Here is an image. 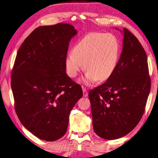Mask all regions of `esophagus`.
Segmentation results:
<instances>
[{"mask_svg":"<svg viewBox=\"0 0 158 158\" xmlns=\"http://www.w3.org/2000/svg\"><path fill=\"white\" fill-rule=\"evenodd\" d=\"M83 95H84V97H88V95H89V93L85 89H83Z\"/></svg>","mask_w":158,"mask_h":158,"instance_id":"34e87169","label":"esophagus"}]
</instances>
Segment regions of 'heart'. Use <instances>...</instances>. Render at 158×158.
I'll use <instances>...</instances> for the list:
<instances>
[{
	"mask_svg": "<svg viewBox=\"0 0 158 158\" xmlns=\"http://www.w3.org/2000/svg\"><path fill=\"white\" fill-rule=\"evenodd\" d=\"M120 52L121 45L114 35L87 34L77 42L73 52L66 56V73L70 78H74L84 66L86 71L84 79L85 84H93L96 81H105L116 70Z\"/></svg>",
	"mask_w": 158,
	"mask_h": 158,
	"instance_id": "obj_1",
	"label": "heart"
}]
</instances>
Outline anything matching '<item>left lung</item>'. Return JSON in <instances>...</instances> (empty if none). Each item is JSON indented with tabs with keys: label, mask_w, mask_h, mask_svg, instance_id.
I'll list each match as a JSON object with an SVG mask.
<instances>
[{
	"label": "left lung",
	"mask_w": 158,
	"mask_h": 158,
	"mask_svg": "<svg viewBox=\"0 0 158 158\" xmlns=\"http://www.w3.org/2000/svg\"><path fill=\"white\" fill-rule=\"evenodd\" d=\"M120 31L123 35V49L116 70L89 93L93 130L107 140L124 137L137 126L151 90L145 51L127 29Z\"/></svg>",
	"instance_id": "8db88e82"
}]
</instances>
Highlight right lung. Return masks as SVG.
I'll return each instance as SVG.
<instances>
[{
	"mask_svg": "<svg viewBox=\"0 0 158 158\" xmlns=\"http://www.w3.org/2000/svg\"><path fill=\"white\" fill-rule=\"evenodd\" d=\"M77 34L67 23L40 26L16 56L11 76L16 113L26 129L42 140L65 135L69 113L83 96L81 85L65 73L69 42Z\"/></svg>",
	"mask_w": 158,
	"mask_h": 158,
	"instance_id": "obj_1",
	"label": "right lung"
}]
</instances>
